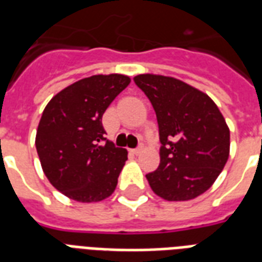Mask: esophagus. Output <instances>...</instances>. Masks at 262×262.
Wrapping results in <instances>:
<instances>
[{
    "label": "esophagus",
    "mask_w": 262,
    "mask_h": 262,
    "mask_svg": "<svg viewBox=\"0 0 262 262\" xmlns=\"http://www.w3.org/2000/svg\"><path fill=\"white\" fill-rule=\"evenodd\" d=\"M132 154H135V155H139V154H141L143 152V147H137L135 148V149H130Z\"/></svg>",
    "instance_id": "obj_1"
}]
</instances>
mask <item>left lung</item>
Here are the masks:
<instances>
[{
    "mask_svg": "<svg viewBox=\"0 0 262 262\" xmlns=\"http://www.w3.org/2000/svg\"><path fill=\"white\" fill-rule=\"evenodd\" d=\"M136 85L149 99L159 125L160 164L147 174L156 194L186 201L208 190L230 152V130L213 100L174 77L139 75Z\"/></svg>",
    "mask_w": 262,
    "mask_h": 262,
    "instance_id": "1",
    "label": "left lung"
}]
</instances>
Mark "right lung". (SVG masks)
Wrapping results in <instances>:
<instances>
[{"instance_id":"obj_1","label":"right lung","mask_w":262,"mask_h":262,"mask_svg":"<svg viewBox=\"0 0 262 262\" xmlns=\"http://www.w3.org/2000/svg\"><path fill=\"white\" fill-rule=\"evenodd\" d=\"M129 83L123 75L91 76L58 92L43 111L36 151L47 179L69 199L92 203L115 190L127 151L107 141L102 117Z\"/></svg>"}]
</instances>
